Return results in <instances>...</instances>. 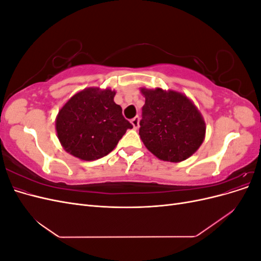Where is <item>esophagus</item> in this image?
<instances>
[{"mask_svg":"<svg viewBox=\"0 0 261 261\" xmlns=\"http://www.w3.org/2000/svg\"><path fill=\"white\" fill-rule=\"evenodd\" d=\"M130 123L133 124V126H134V128L135 129H137L138 127H139V116H135L134 118H132V121H130Z\"/></svg>","mask_w":261,"mask_h":261,"instance_id":"obj_1","label":"esophagus"}]
</instances>
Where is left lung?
<instances>
[{
  "instance_id": "1",
  "label": "left lung",
  "mask_w": 261,
  "mask_h": 261,
  "mask_svg": "<svg viewBox=\"0 0 261 261\" xmlns=\"http://www.w3.org/2000/svg\"><path fill=\"white\" fill-rule=\"evenodd\" d=\"M146 98L139 135L150 152L163 161L186 160L200 147L206 126L197 108L176 91L141 89Z\"/></svg>"
}]
</instances>
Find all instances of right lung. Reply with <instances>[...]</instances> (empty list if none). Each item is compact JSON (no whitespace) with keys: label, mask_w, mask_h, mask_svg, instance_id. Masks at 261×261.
Listing matches in <instances>:
<instances>
[{"label":"right lung","mask_w":261,"mask_h":261,"mask_svg":"<svg viewBox=\"0 0 261 261\" xmlns=\"http://www.w3.org/2000/svg\"><path fill=\"white\" fill-rule=\"evenodd\" d=\"M115 92L89 88L76 93L61 109L57 132L67 152L91 161L110 153L133 125L114 102Z\"/></svg>","instance_id":"1"}]
</instances>
